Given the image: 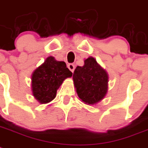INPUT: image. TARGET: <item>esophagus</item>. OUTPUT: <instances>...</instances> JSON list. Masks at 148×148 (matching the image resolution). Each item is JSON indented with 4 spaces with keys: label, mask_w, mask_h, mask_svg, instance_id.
Returning <instances> with one entry per match:
<instances>
[{
    "label": "esophagus",
    "mask_w": 148,
    "mask_h": 148,
    "mask_svg": "<svg viewBox=\"0 0 148 148\" xmlns=\"http://www.w3.org/2000/svg\"><path fill=\"white\" fill-rule=\"evenodd\" d=\"M67 67L69 68V69L72 72V73H73L74 70H75V65L73 64V63H69V64L67 65Z\"/></svg>",
    "instance_id": "1"
}]
</instances>
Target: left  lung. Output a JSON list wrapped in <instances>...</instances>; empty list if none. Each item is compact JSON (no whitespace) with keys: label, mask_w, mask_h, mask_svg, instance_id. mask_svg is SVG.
Listing matches in <instances>:
<instances>
[{"label":"left lung","mask_w":148,"mask_h":148,"mask_svg":"<svg viewBox=\"0 0 148 148\" xmlns=\"http://www.w3.org/2000/svg\"><path fill=\"white\" fill-rule=\"evenodd\" d=\"M73 79L78 96L87 104L97 103L107 94L108 75L93 57L85 60L83 66L76 67Z\"/></svg>","instance_id":"left-lung-1"}]
</instances>
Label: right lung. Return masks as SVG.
Instances as JSON below:
<instances>
[{"label": "right lung", "instance_id": "1", "mask_svg": "<svg viewBox=\"0 0 148 148\" xmlns=\"http://www.w3.org/2000/svg\"><path fill=\"white\" fill-rule=\"evenodd\" d=\"M73 73L65 62L48 57L45 63L35 69L32 76L33 96L41 103H47L55 98L57 89Z\"/></svg>", "mask_w": 148, "mask_h": 148}]
</instances>
